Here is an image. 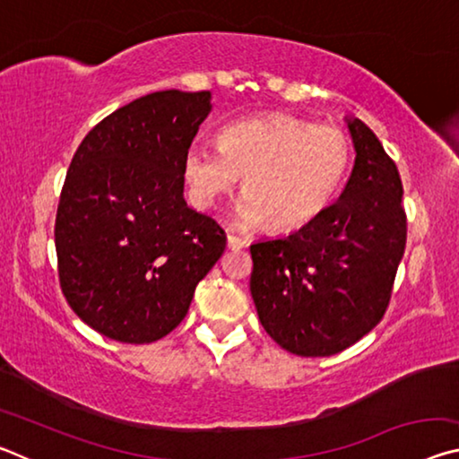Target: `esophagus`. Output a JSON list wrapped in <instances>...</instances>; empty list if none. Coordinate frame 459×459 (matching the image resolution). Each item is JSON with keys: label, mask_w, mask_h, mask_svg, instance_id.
Instances as JSON below:
<instances>
[{"label": "esophagus", "mask_w": 459, "mask_h": 459, "mask_svg": "<svg viewBox=\"0 0 459 459\" xmlns=\"http://www.w3.org/2000/svg\"><path fill=\"white\" fill-rule=\"evenodd\" d=\"M227 240H229V248H232V251H238V248L247 247V240L238 235H229Z\"/></svg>", "instance_id": "obj_1"}]
</instances>
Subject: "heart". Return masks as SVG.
Segmentation results:
<instances>
[{
  "instance_id": "b5f03b06",
  "label": "heart",
  "mask_w": 459,
  "mask_h": 459,
  "mask_svg": "<svg viewBox=\"0 0 459 459\" xmlns=\"http://www.w3.org/2000/svg\"><path fill=\"white\" fill-rule=\"evenodd\" d=\"M351 164V139L332 126L273 113L224 126L219 147L192 143L184 176L194 204L212 211L243 176L238 219L273 230L299 229L336 196Z\"/></svg>"
}]
</instances>
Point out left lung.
<instances>
[{"label": "left lung", "mask_w": 459, "mask_h": 459, "mask_svg": "<svg viewBox=\"0 0 459 459\" xmlns=\"http://www.w3.org/2000/svg\"><path fill=\"white\" fill-rule=\"evenodd\" d=\"M348 127L356 160L338 202L290 237L251 245L259 320L298 356H332L375 328L405 253L399 169L360 119Z\"/></svg>", "instance_id": "1"}]
</instances>
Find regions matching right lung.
I'll list each match as a JSON object with an SVG mask.
<instances>
[{
    "instance_id": "1",
    "label": "right lung",
    "mask_w": 459,
    "mask_h": 459,
    "mask_svg": "<svg viewBox=\"0 0 459 459\" xmlns=\"http://www.w3.org/2000/svg\"><path fill=\"white\" fill-rule=\"evenodd\" d=\"M211 113V91H158L117 108L82 139L54 224L60 290L103 336L147 344L188 314L227 232L184 200V155Z\"/></svg>"
}]
</instances>
